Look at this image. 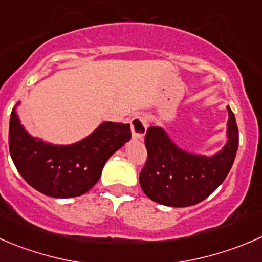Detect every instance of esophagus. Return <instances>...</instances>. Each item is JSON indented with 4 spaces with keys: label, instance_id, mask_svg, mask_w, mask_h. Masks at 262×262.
<instances>
[{
    "label": "esophagus",
    "instance_id": "obj_1",
    "mask_svg": "<svg viewBox=\"0 0 262 262\" xmlns=\"http://www.w3.org/2000/svg\"><path fill=\"white\" fill-rule=\"evenodd\" d=\"M148 129V121L144 116L138 114L131 119V131H133V138L135 140H141Z\"/></svg>",
    "mask_w": 262,
    "mask_h": 262
}]
</instances>
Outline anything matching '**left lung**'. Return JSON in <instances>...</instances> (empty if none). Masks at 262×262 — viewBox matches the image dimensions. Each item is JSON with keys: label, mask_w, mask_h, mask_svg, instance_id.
Masks as SVG:
<instances>
[{"label": "left lung", "mask_w": 262, "mask_h": 262, "mask_svg": "<svg viewBox=\"0 0 262 262\" xmlns=\"http://www.w3.org/2000/svg\"><path fill=\"white\" fill-rule=\"evenodd\" d=\"M228 108L226 140L213 156L186 151L159 126L149 127L145 135L148 161L140 172L144 193L168 207H189L207 198L228 176L238 150L235 116Z\"/></svg>", "instance_id": "obj_1"}]
</instances>
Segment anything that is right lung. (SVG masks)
<instances>
[{"instance_id": "obj_1", "label": "right lung", "mask_w": 262, "mask_h": 262, "mask_svg": "<svg viewBox=\"0 0 262 262\" xmlns=\"http://www.w3.org/2000/svg\"><path fill=\"white\" fill-rule=\"evenodd\" d=\"M19 104L10 116V156L21 178L45 195L73 198L89 191L106 161L131 139L129 123L103 122L74 144L46 143L24 128L16 113Z\"/></svg>"}]
</instances>
